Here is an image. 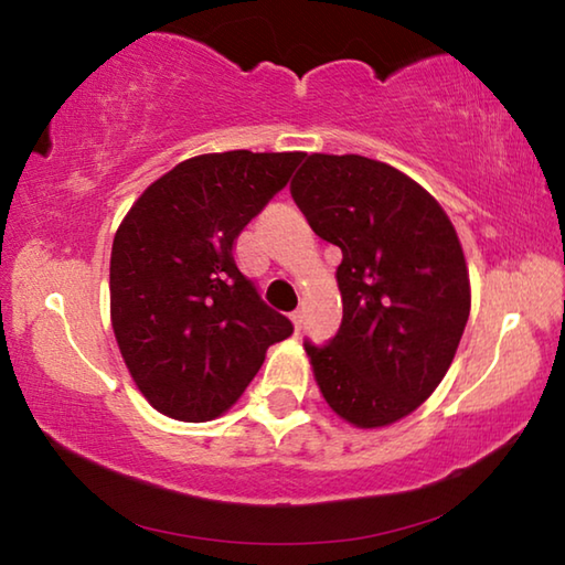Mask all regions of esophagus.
<instances>
[{
	"mask_svg": "<svg viewBox=\"0 0 565 565\" xmlns=\"http://www.w3.org/2000/svg\"><path fill=\"white\" fill-rule=\"evenodd\" d=\"M291 321H294V329H296V333H299V331H301L303 313H301V311H294V313H291Z\"/></svg>",
	"mask_w": 565,
	"mask_h": 565,
	"instance_id": "obj_1",
	"label": "esophagus"
}]
</instances>
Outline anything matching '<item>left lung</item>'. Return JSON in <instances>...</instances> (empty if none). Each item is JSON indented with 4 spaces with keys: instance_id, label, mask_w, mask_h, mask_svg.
<instances>
[{
    "instance_id": "1",
    "label": "left lung",
    "mask_w": 565,
    "mask_h": 565,
    "mask_svg": "<svg viewBox=\"0 0 565 565\" xmlns=\"http://www.w3.org/2000/svg\"><path fill=\"white\" fill-rule=\"evenodd\" d=\"M291 196L343 259V319L323 347L309 339L327 404L359 428L408 416L441 384L471 311L456 228L398 169L359 154H311Z\"/></svg>"
}]
</instances>
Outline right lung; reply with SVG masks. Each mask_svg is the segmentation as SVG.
<instances>
[{
    "label": "right lung",
    "instance_id": "right-lung-1",
    "mask_svg": "<svg viewBox=\"0 0 565 565\" xmlns=\"http://www.w3.org/2000/svg\"><path fill=\"white\" fill-rule=\"evenodd\" d=\"M303 157L238 149L181 161L137 199L114 236V337L164 416L199 424L224 414L266 349L294 333L238 269L234 246Z\"/></svg>",
    "mask_w": 565,
    "mask_h": 565
}]
</instances>
